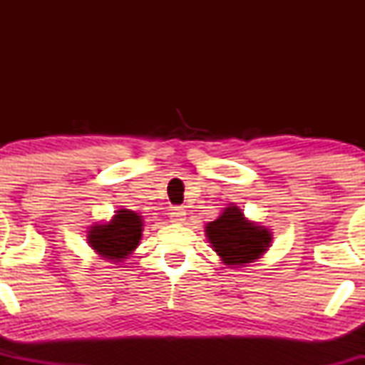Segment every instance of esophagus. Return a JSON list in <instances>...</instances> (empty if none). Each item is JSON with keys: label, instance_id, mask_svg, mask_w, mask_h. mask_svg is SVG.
I'll use <instances>...</instances> for the list:
<instances>
[{"label": "esophagus", "instance_id": "esophagus-1", "mask_svg": "<svg viewBox=\"0 0 365 365\" xmlns=\"http://www.w3.org/2000/svg\"><path fill=\"white\" fill-rule=\"evenodd\" d=\"M185 217H187V212H185V209H183V207H173V209H171V212H170L171 223L182 225L183 221H185Z\"/></svg>", "mask_w": 365, "mask_h": 365}]
</instances>
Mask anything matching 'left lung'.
Wrapping results in <instances>:
<instances>
[{
	"mask_svg": "<svg viewBox=\"0 0 365 365\" xmlns=\"http://www.w3.org/2000/svg\"><path fill=\"white\" fill-rule=\"evenodd\" d=\"M206 237L228 267H242L261 259L273 240L266 226L247 220L237 206H228L217 220L207 223Z\"/></svg>",
	"mask_w": 365,
	"mask_h": 365,
	"instance_id": "left-lung-1",
	"label": "left lung"
}]
</instances>
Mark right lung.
I'll list each match as a JSON object with an SVG mask.
<instances>
[{"instance_id": "1", "label": "right lung", "mask_w": 365, "mask_h": 365, "mask_svg": "<svg viewBox=\"0 0 365 365\" xmlns=\"http://www.w3.org/2000/svg\"><path fill=\"white\" fill-rule=\"evenodd\" d=\"M142 216L130 209H118L110 221L91 226L87 242L101 257L113 264L127 259L139 245L142 237Z\"/></svg>"}]
</instances>
